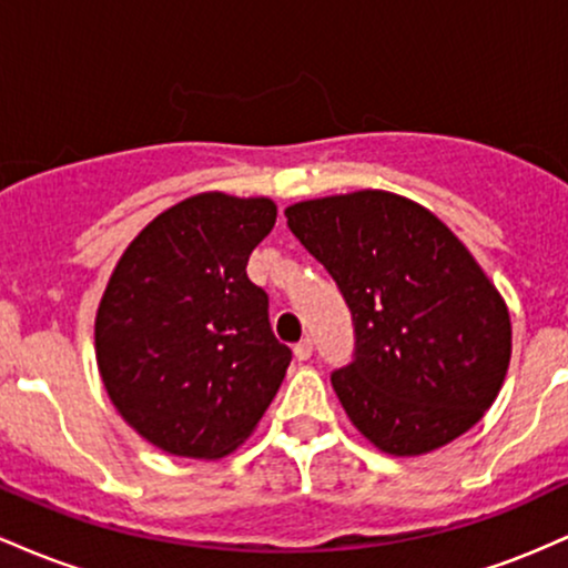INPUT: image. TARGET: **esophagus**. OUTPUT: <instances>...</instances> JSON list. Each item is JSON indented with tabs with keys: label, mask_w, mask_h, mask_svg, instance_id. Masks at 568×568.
<instances>
[{
	"label": "esophagus",
	"mask_w": 568,
	"mask_h": 568,
	"mask_svg": "<svg viewBox=\"0 0 568 568\" xmlns=\"http://www.w3.org/2000/svg\"><path fill=\"white\" fill-rule=\"evenodd\" d=\"M311 354H314V341H311V337H303V341L295 346V359L305 362Z\"/></svg>",
	"instance_id": "1"
}]
</instances>
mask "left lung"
I'll use <instances>...</instances> for the list:
<instances>
[{"mask_svg": "<svg viewBox=\"0 0 568 568\" xmlns=\"http://www.w3.org/2000/svg\"><path fill=\"white\" fill-rule=\"evenodd\" d=\"M284 214L352 308L356 356L333 388L356 429L388 456L432 454L473 429L505 384L513 324L456 233L386 190Z\"/></svg>", "mask_w": 568, "mask_h": 568, "instance_id": "8db88e82", "label": "left lung"}]
</instances>
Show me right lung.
<instances>
[{"label": "right lung", "instance_id": "add662e5", "mask_svg": "<svg viewBox=\"0 0 568 568\" xmlns=\"http://www.w3.org/2000/svg\"><path fill=\"white\" fill-rule=\"evenodd\" d=\"M273 225L276 203L263 195H190L114 265L95 311V365L123 422L165 454H233L282 386L292 352L246 276Z\"/></svg>", "mask_w": 568, "mask_h": 568}]
</instances>
